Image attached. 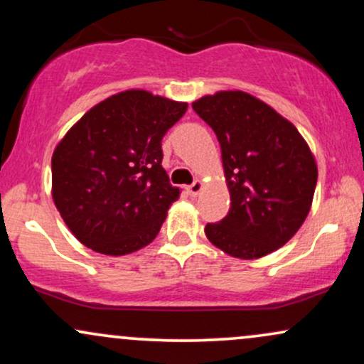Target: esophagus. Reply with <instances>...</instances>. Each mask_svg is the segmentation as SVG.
Instances as JSON below:
<instances>
[{
  "instance_id": "1",
  "label": "esophagus",
  "mask_w": 364,
  "mask_h": 364,
  "mask_svg": "<svg viewBox=\"0 0 364 364\" xmlns=\"http://www.w3.org/2000/svg\"><path fill=\"white\" fill-rule=\"evenodd\" d=\"M186 190H188V193H190L191 196H196V195H200V191L203 190V183L200 181V179H195V181L191 183V185L186 188Z\"/></svg>"
}]
</instances>
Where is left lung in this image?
Listing matches in <instances>:
<instances>
[{
	"mask_svg": "<svg viewBox=\"0 0 364 364\" xmlns=\"http://www.w3.org/2000/svg\"><path fill=\"white\" fill-rule=\"evenodd\" d=\"M191 106L217 135L231 195L228 215L205 225L208 241L243 260L275 252L310 212L318 178L310 147L291 121L246 92H217Z\"/></svg>",
	"mask_w": 364,
	"mask_h": 364,
	"instance_id": "obj_1",
	"label": "left lung"
}]
</instances>
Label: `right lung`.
<instances>
[{
	"label": "right lung",
	"instance_id": "obj_1",
	"mask_svg": "<svg viewBox=\"0 0 364 364\" xmlns=\"http://www.w3.org/2000/svg\"><path fill=\"white\" fill-rule=\"evenodd\" d=\"M186 109L127 90L70 128L53 154V200L82 245L119 257L152 243L179 196L161 166V141Z\"/></svg>",
	"mask_w": 364,
	"mask_h": 364
}]
</instances>
